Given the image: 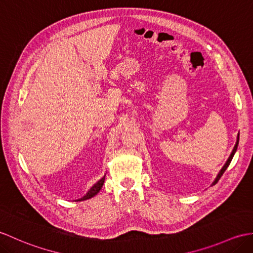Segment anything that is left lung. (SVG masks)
Returning a JSON list of instances; mask_svg holds the SVG:
<instances>
[{
	"label": "left lung",
	"mask_w": 253,
	"mask_h": 253,
	"mask_svg": "<svg viewBox=\"0 0 253 253\" xmlns=\"http://www.w3.org/2000/svg\"><path fill=\"white\" fill-rule=\"evenodd\" d=\"M238 142H239V133L237 134L236 144H235V146H234V149H233V151H232V153H231L230 157L227 158V161H226V163L224 164V166H223V167L221 168V170L219 171L218 175H216V178L214 179V181L212 182V184H211V185H214V184H216V182H218V181L220 180V178L222 177V174L224 173V171L226 170V168H227L228 166H230V164H231V162H232V160H233V156H234V154H235V153H236V150H237V146H238Z\"/></svg>",
	"instance_id": "8db88e82"
}]
</instances>
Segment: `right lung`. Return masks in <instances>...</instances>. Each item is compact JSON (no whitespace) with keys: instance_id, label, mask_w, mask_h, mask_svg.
Here are the masks:
<instances>
[{"instance_id":"obj_1","label":"right lung","mask_w":253,"mask_h":253,"mask_svg":"<svg viewBox=\"0 0 253 253\" xmlns=\"http://www.w3.org/2000/svg\"><path fill=\"white\" fill-rule=\"evenodd\" d=\"M104 180H105V174L103 175V177L100 179L99 181H97L95 184H93L89 190L87 191V193L85 194V195L83 197H81L79 199H76L75 202H82V201H86V199H89L91 197H93L95 195H97V194L99 193V191L102 189V185L104 183Z\"/></svg>"}]
</instances>
